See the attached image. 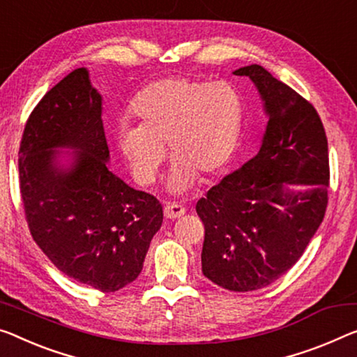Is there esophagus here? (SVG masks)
Returning a JSON list of instances; mask_svg holds the SVG:
<instances>
[{"mask_svg":"<svg viewBox=\"0 0 357 357\" xmlns=\"http://www.w3.org/2000/svg\"><path fill=\"white\" fill-rule=\"evenodd\" d=\"M185 212V207L182 204H177V202H169V204L164 206V215H166V218H171V220L182 217Z\"/></svg>","mask_w":357,"mask_h":357,"instance_id":"34e87169","label":"esophagus"}]
</instances>
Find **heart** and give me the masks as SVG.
<instances>
[{
  "instance_id": "obj_1",
  "label": "heart",
  "mask_w": 357,
  "mask_h": 357,
  "mask_svg": "<svg viewBox=\"0 0 357 357\" xmlns=\"http://www.w3.org/2000/svg\"><path fill=\"white\" fill-rule=\"evenodd\" d=\"M137 126L123 124L116 145L135 183L150 186L166 161L174 171L169 190L180 193L196 177L220 174L238 146L243 129V97L227 81L172 76L150 84L130 108Z\"/></svg>"
}]
</instances>
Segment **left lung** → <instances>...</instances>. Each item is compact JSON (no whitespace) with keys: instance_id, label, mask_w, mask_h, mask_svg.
Listing matches in <instances>:
<instances>
[{"instance_id":"8db88e82","label":"left lung","mask_w":357,"mask_h":357,"mask_svg":"<svg viewBox=\"0 0 357 357\" xmlns=\"http://www.w3.org/2000/svg\"><path fill=\"white\" fill-rule=\"evenodd\" d=\"M260 92V150L196 204L204 223L202 273L233 292L270 286L303 255L324 218L328 150L316 108L260 65L234 71Z\"/></svg>"}]
</instances>
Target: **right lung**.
<instances>
[{"label": "right lung", "mask_w": 357, "mask_h": 357, "mask_svg": "<svg viewBox=\"0 0 357 357\" xmlns=\"http://www.w3.org/2000/svg\"><path fill=\"white\" fill-rule=\"evenodd\" d=\"M56 147H70V164ZM102 96L76 68L46 92L25 124L19 180L30 233L60 271L116 292L139 276L162 207L108 169Z\"/></svg>", "instance_id": "1"}]
</instances>
